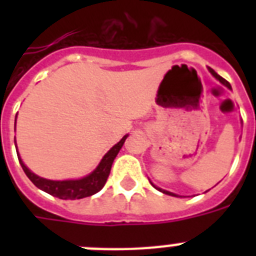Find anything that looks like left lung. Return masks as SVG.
<instances>
[{"mask_svg": "<svg viewBox=\"0 0 256 256\" xmlns=\"http://www.w3.org/2000/svg\"><path fill=\"white\" fill-rule=\"evenodd\" d=\"M208 70H210V73H211V74H212V76H214V77H215V78H216V80H218V81H219V82H220V84H223V85L226 86V88H231V85H230V84H228V82H227V81H226V80H224V78H222V77H220V76H218V74L215 73V72H214V70H212V69H210V68H208ZM152 186H154V184H152ZM154 187H156V188H158V187H156V186H154ZM158 190H160V191H162V192H164V194H168V195H172V196H178V195H176V194H174V192H170V191L162 190V188H158Z\"/></svg>", "mask_w": 256, "mask_h": 256, "instance_id": "obj_1", "label": "left lung"}]
</instances>
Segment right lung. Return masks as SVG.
Here are the masks:
<instances>
[{
    "label": "right lung",
    "instance_id": "1",
    "mask_svg": "<svg viewBox=\"0 0 256 256\" xmlns=\"http://www.w3.org/2000/svg\"><path fill=\"white\" fill-rule=\"evenodd\" d=\"M16 120H17V116H16ZM128 136H124L118 144H114V146L104 154V156L102 158L100 164L96 166V170L81 179L50 180V179L41 178V176H38V175H36L34 172H32L29 168H26L25 164H24L21 158H20V154H17V156L22 168L25 171V174L28 175V178H29L38 188H41L42 191H45L48 194L53 195V196H57V198L60 199H81L86 198V196H90V195H94L104 186V183H106V180H108V174H110V170H112V162H114L116 154L120 152V150L122 148V146H124V140H126Z\"/></svg>",
    "mask_w": 256,
    "mask_h": 256
}]
</instances>
